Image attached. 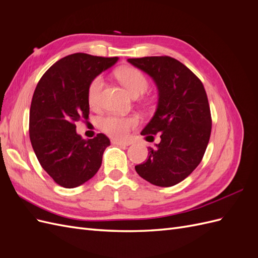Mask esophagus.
<instances>
[{
    "instance_id": "esophagus-1",
    "label": "esophagus",
    "mask_w": 258,
    "mask_h": 258,
    "mask_svg": "<svg viewBox=\"0 0 258 258\" xmlns=\"http://www.w3.org/2000/svg\"><path fill=\"white\" fill-rule=\"evenodd\" d=\"M112 143H113V144H115V145H121V146H128V145H130V143H129V142L119 141V140H113Z\"/></svg>"
}]
</instances>
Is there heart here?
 I'll return each mask as SVG.
<instances>
[{
	"label": "heart",
	"mask_w": 258,
	"mask_h": 258,
	"mask_svg": "<svg viewBox=\"0 0 258 258\" xmlns=\"http://www.w3.org/2000/svg\"><path fill=\"white\" fill-rule=\"evenodd\" d=\"M121 84L127 88L132 97L141 96L148 88V81L145 75L136 68L127 67L119 70L117 73ZM104 85V80L102 76H97L93 79L88 87L87 99L88 103L91 107H96L100 103L101 91H102ZM138 123L137 117H121L116 115L106 116L100 121V128L104 131L106 135L117 138L123 139L129 134L132 127Z\"/></svg>",
	"instance_id": "1"
}]
</instances>
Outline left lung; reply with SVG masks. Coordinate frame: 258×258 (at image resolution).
I'll list each match as a JSON object with an SVG mask.
<instances>
[{
    "label": "left lung",
    "mask_w": 258,
    "mask_h": 258,
    "mask_svg": "<svg viewBox=\"0 0 258 258\" xmlns=\"http://www.w3.org/2000/svg\"><path fill=\"white\" fill-rule=\"evenodd\" d=\"M150 75L158 89L153 118L141 135H160L148 158L136 166L145 181L170 187L188 176L200 163L211 136L212 120L204 85L190 70L168 56L128 59Z\"/></svg>",
    "instance_id": "1"
}]
</instances>
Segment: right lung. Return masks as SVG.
I'll return each mask as SVG.
<instances>
[{"instance_id":"add662e5","label":"right lung","mask_w":258,"mask_h":258,"mask_svg":"<svg viewBox=\"0 0 258 258\" xmlns=\"http://www.w3.org/2000/svg\"><path fill=\"white\" fill-rule=\"evenodd\" d=\"M118 58L77 52L52 64L38 82L30 107L29 132L42 168L57 184L74 188L95 175L110 140L103 134L84 140L75 122L88 119L90 82Z\"/></svg>"}]
</instances>
